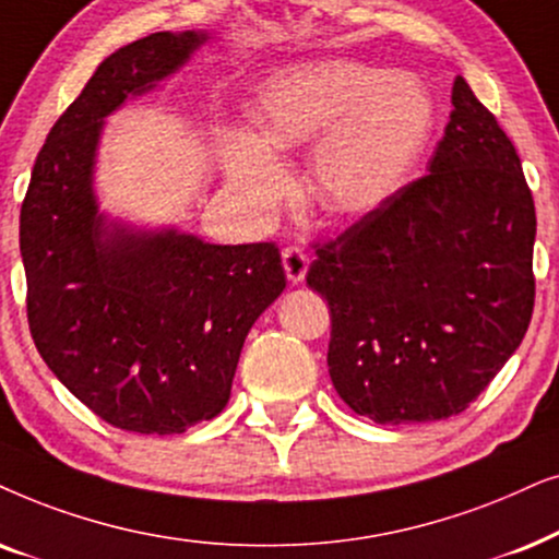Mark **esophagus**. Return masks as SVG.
<instances>
[{
	"instance_id": "obj_1",
	"label": "esophagus",
	"mask_w": 559,
	"mask_h": 559,
	"mask_svg": "<svg viewBox=\"0 0 559 559\" xmlns=\"http://www.w3.org/2000/svg\"><path fill=\"white\" fill-rule=\"evenodd\" d=\"M284 271H286V278L292 281V284H301L304 275L309 271V258L307 252L301 248H296V245H288L284 248Z\"/></svg>"
}]
</instances>
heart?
Returning <instances> with one entry per match:
<instances>
[{
  "mask_svg": "<svg viewBox=\"0 0 559 559\" xmlns=\"http://www.w3.org/2000/svg\"><path fill=\"white\" fill-rule=\"evenodd\" d=\"M252 138L229 135V181L258 210L284 191L275 155L317 143L311 193L334 214H362L391 197L427 143L435 104L414 76L353 61L299 63L273 73L250 104Z\"/></svg>",
  "mask_w": 559,
  "mask_h": 559,
  "instance_id": "heart-1",
  "label": "heart"
}]
</instances>
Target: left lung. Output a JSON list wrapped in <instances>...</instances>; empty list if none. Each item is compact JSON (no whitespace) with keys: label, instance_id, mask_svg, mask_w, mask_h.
Returning <instances> with one entry per match:
<instances>
[{"label":"left lung","instance_id":"obj_1","mask_svg":"<svg viewBox=\"0 0 559 559\" xmlns=\"http://www.w3.org/2000/svg\"><path fill=\"white\" fill-rule=\"evenodd\" d=\"M452 107L429 174L314 245L307 273L330 304L334 391L376 424L465 412L532 322L537 214L522 160L463 76Z\"/></svg>","mask_w":559,"mask_h":559}]
</instances>
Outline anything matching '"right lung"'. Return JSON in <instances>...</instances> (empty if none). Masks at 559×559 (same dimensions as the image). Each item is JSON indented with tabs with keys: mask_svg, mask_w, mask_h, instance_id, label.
Segmentation results:
<instances>
[{
	"mask_svg": "<svg viewBox=\"0 0 559 559\" xmlns=\"http://www.w3.org/2000/svg\"><path fill=\"white\" fill-rule=\"evenodd\" d=\"M210 35L153 33L104 58L50 128L20 210L27 322L58 381L111 427L181 435L227 406L255 319L286 288L273 242L210 245L99 214L104 117L151 92Z\"/></svg>",
	"mask_w": 559,
	"mask_h": 559,
	"instance_id": "obj_1",
	"label": "right lung"
}]
</instances>
